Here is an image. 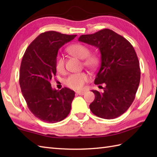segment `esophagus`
I'll list each match as a JSON object with an SVG mask.
<instances>
[{
  "label": "esophagus",
  "instance_id": "1",
  "mask_svg": "<svg viewBox=\"0 0 157 157\" xmlns=\"http://www.w3.org/2000/svg\"><path fill=\"white\" fill-rule=\"evenodd\" d=\"M76 93L79 95H84L85 93H86V91L85 90H82V91H77Z\"/></svg>",
  "mask_w": 157,
  "mask_h": 157
}]
</instances>
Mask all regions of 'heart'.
Instances as JSON below:
<instances>
[{
	"mask_svg": "<svg viewBox=\"0 0 157 157\" xmlns=\"http://www.w3.org/2000/svg\"><path fill=\"white\" fill-rule=\"evenodd\" d=\"M70 55L79 59H83V64L90 69H94L98 64V58L94 54H89L90 50L87 46L82 44H74L67 48ZM56 71L63 73L65 71V59L63 56L58 55L55 60ZM88 79V76L84 73H72L66 78L65 84L72 89H81Z\"/></svg>",
	"mask_w": 157,
	"mask_h": 157,
	"instance_id": "obj_1",
	"label": "heart"
}]
</instances>
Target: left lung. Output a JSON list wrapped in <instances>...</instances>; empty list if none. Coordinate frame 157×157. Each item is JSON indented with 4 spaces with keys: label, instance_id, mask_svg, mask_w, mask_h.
Here are the masks:
<instances>
[{
    "label": "left lung",
    "instance_id": "1",
    "mask_svg": "<svg viewBox=\"0 0 157 157\" xmlns=\"http://www.w3.org/2000/svg\"><path fill=\"white\" fill-rule=\"evenodd\" d=\"M79 42L98 48L101 65L94 84H105L103 92L92 90L95 98L90 105L92 113L113 119L123 114L132 104L140 80V69L132 45L111 29L82 35Z\"/></svg>",
    "mask_w": 157,
    "mask_h": 157
}]
</instances>
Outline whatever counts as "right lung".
<instances>
[{
  "instance_id": "right-lung-1",
  "label": "right lung",
  "mask_w": 157,
  "mask_h": 157,
  "mask_svg": "<svg viewBox=\"0 0 157 157\" xmlns=\"http://www.w3.org/2000/svg\"><path fill=\"white\" fill-rule=\"evenodd\" d=\"M76 36L55 31L42 33L29 45L22 58L19 71L22 94L30 111L42 121H61L71 111L75 92L67 88L52 89L50 81L56 75L59 48Z\"/></svg>"
}]
</instances>
